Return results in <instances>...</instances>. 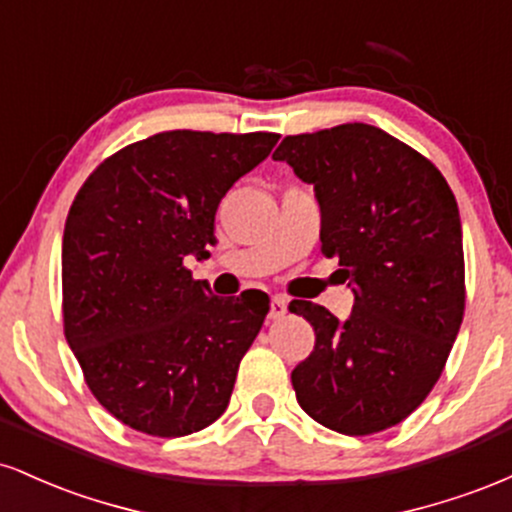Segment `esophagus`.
Listing matches in <instances>:
<instances>
[{
    "label": "esophagus",
    "instance_id": "obj_1",
    "mask_svg": "<svg viewBox=\"0 0 512 512\" xmlns=\"http://www.w3.org/2000/svg\"><path fill=\"white\" fill-rule=\"evenodd\" d=\"M286 313H289V301L284 296H274L269 303V320H281Z\"/></svg>",
    "mask_w": 512,
    "mask_h": 512
}]
</instances>
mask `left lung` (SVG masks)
<instances>
[{
    "label": "left lung",
    "mask_w": 512,
    "mask_h": 512,
    "mask_svg": "<svg viewBox=\"0 0 512 512\" xmlns=\"http://www.w3.org/2000/svg\"><path fill=\"white\" fill-rule=\"evenodd\" d=\"M320 204V243L354 291L346 320L291 301L315 349L291 373L317 424L370 436L399 424L438 383L464 315L462 223L428 158L383 129L349 122L286 137L274 151Z\"/></svg>",
    "instance_id": "8db88e82"
}]
</instances>
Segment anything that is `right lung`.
I'll list each match as a JSON object with an SVG mask.
<instances>
[{"label": "right lung", "mask_w": 512, "mask_h": 512, "mask_svg": "<svg viewBox=\"0 0 512 512\" xmlns=\"http://www.w3.org/2000/svg\"><path fill=\"white\" fill-rule=\"evenodd\" d=\"M276 142L272 132L154 134L105 158L69 209L64 337L93 397L134 431L190 436L228 407L269 298L214 296L185 257L207 260L223 195Z\"/></svg>", "instance_id": "1"}]
</instances>
